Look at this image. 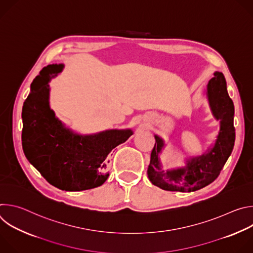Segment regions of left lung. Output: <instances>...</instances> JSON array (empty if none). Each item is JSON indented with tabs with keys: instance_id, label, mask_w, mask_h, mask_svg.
Returning a JSON list of instances; mask_svg holds the SVG:
<instances>
[{
	"instance_id": "obj_1",
	"label": "left lung",
	"mask_w": 253,
	"mask_h": 253,
	"mask_svg": "<svg viewBox=\"0 0 253 253\" xmlns=\"http://www.w3.org/2000/svg\"><path fill=\"white\" fill-rule=\"evenodd\" d=\"M206 97L213 117L220 125L215 142L203 154L186 158L185 166L164 170L160 154L166 144L164 139L154 135L156 143L147 169L148 178L153 185L167 191L193 192L212 183L220 174L235 141L234 105L221 72L213 73V78L207 84Z\"/></svg>"
}]
</instances>
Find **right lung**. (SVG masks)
<instances>
[{
    "instance_id": "add662e5",
    "label": "right lung",
    "mask_w": 253,
    "mask_h": 253,
    "mask_svg": "<svg viewBox=\"0 0 253 253\" xmlns=\"http://www.w3.org/2000/svg\"><path fill=\"white\" fill-rule=\"evenodd\" d=\"M63 68V64L48 65L33 81L22 110V146L29 162L51 185L65 191H82L106 181L112 150L133 131L110 129L82 135L59 120L50 108L48 83Z\"/></svg>"
}]
</instances>
